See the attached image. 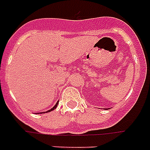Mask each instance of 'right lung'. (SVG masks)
Returning a JSON list of instances; mask_svg holds the SVG:
<instances>
[{
  "label": "right lung",
  "mask_w": 150,
  "mask_h": 150,
  "mask_svg": "<svg viewBox=\"0 0 150 150\" xmlns=\"http://www.w3.org/2000/svg\"><path fill=\"white\" fill-rule=\"evenodd\" d=\"M58 104H59V102H57V103H56V104H55V105H54V107H53V108H52V109H50V110H47V111H46V113H47V112H50V111L54 110V109H55V108H56V107H57V105H58ZM42 113H43V112H42ZM44 113H45V112H44Z\"/></svg>",
  "instance_id": "1"
}]
</instances>
